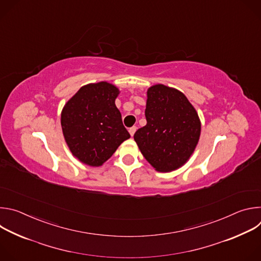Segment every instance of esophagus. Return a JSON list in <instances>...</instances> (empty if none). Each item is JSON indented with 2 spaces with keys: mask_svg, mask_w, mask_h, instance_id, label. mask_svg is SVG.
<instances>
[{
  "mask_svg": "<svg viewBox=\"0 0 261 261\" xmlns=\"http://www.w3.org/2000/svg\"><path fill=\"white\" fill-rule=\"evenodd\" d=\"M135 131H136V127H135V126L131 127V128L129 129V133H130V135H131V136H133V135H134V133H135Z\"/></svg>",
  "mask_w": 261,
  "mask_h": 261,
  "instance_id": "1",
  "label": "esophagus"
}]
</instances>
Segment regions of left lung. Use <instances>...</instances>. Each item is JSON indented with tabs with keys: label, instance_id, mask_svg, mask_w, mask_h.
<instances>
[{
	"label": "left lung",
	"instance_id": "left-lung-1",
	"mask_svg": "<svg viewBox=\"0 0 261 261\" xmlns=\"http://www.w3.org/2000/svg\"><path fill=\"white\" fill-rule=\"evenodd\" d=\"M146 93V125L135 132L134 140L157 171L169 172L193 154L200 136V120L187 97L176 89L155 85Z\"/></svg>",
	"mask_w": 261,
	"mask_h": 261
}]
</instances>
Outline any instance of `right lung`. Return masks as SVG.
Segmentation results:
<instances>
[{
    "label": "right lung",
    "mask_w": 261,
    "mask_h": 261,
    "mask_svg": "<svg viewBox=\"0 0 261 261\" xmlns=\"http://www.w3.org/2000/svg\"><path fill=\"white\" fill-rule=\"evenodd\" d=\"M119 89L106 82L82 87L64 106L61 125L74 157L90 166H101L120 144L130 138L116 106Z\"/></svg>",
    "instance_id": "obj_1"
}]
</instances>
